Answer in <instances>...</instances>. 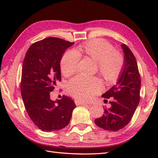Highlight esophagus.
Masks as SVG:
<instances>
[{"mask_svg": "<svg viewBox=\"0 0 158 158\" xmlns=\"http://www.w3.org/2000/svg\"><path fill=\"white\" fill-rule=\"evenodd\" d=\"M76 105H88V103H86L83 101H80V100H75V101Z\"/></svg>", "mask_w": 158, "mask_h": 158, "instance_id": "obj_1", "label": "esophagus"}]
</instances>
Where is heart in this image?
Instances as JSON below:
<instances>
[{"mask_svg":"<svg viewBox=\"0 0 158 158\" xmlns=\"http://www.w3.org/2000/svg\"><path fill=\"white\" fill-rule=\"evenodd\" d=\"M78 56H86L98 63L100 75L107 82L117 80L124 66L122 53L114 50L111 43L102 39H96L79 45L75 51H68L60 61L61 72L69 76L76 71ZM102 85L97 77L76 76L69 82V93L76 98L88 100L101 92Z\"/></svg>","mask_w":158,"mask_h":158,"instance_id":"heart-1","label":"heart"}]
</instances>
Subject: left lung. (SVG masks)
Listing matches in <instances>:
<instances>
[{"instance_id":"1","label":"left lung","mask_w":158,"mask_h":158,"mask_svg":"<svg viewBox=\"0 0 158 158\" xmlns=\"http://www.w3.org/2000/svg\"><path fill=\"white\" fill-rule=\"evenodd\" d=\"M122 47L125 60L122 71L117 84L102 96L106 99L111 98V106L105 109L103 115L95 119L96 125L106 130L118 131L125 127L140 101V76L136 60L128 47L125 44Z\"/></svg>"}]
</instances>
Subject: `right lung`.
<instances>
[{"instance_id": "right-lung-1", "label": "right lung", "mask_w": 158, "mask_h": 158, "mask_svg": "<svg viewBox=\"0 0 158 158\" xmlns=\"http://www.w3.org/2000/svg\"><path fill=\"white\" fill-rule=\"evenodd\" d=\"M73 44L60 38H45L31 45L23 59L20 83L22 100L30 118L42 131L64 128L76 107L69 96L56 101L50 99V92L61 81L60 60Z\"/></svg>"}]
</instances>
